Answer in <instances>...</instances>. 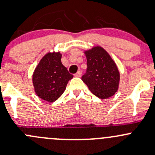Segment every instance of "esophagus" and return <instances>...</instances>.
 Instances as JSON below:
<instances>
[{
	"instance_id": "1",
	"label": "esophagus",
	"mask_w": 155,
	"mask_h": 155,
	"mask_svg": "<svg viewBox=\"0 0 155 155\" xmlns=\"http://www.w3.org/2000/svg\"><path fill=\"white\" fill-rule=\"evenodd\" d=\"M75 76H76V77H80V76H81V71H78V72L76 73V74H75Z\"/></svg>"
}]
</instances>
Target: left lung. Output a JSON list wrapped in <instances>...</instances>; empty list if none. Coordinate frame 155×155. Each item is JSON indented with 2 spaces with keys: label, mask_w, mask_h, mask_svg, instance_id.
<instances>
[{
  "label": "left lung",
  "mask_w": 155,
  "mask_h": 155,
  "mask_svg": "<svg viewBox=\"0 0 155 155\" xmlns=\"http://www.w3.org/2000/svg\"><path fill=\"white\" fill-rule=\"evenodd\" d=\"M84 54L87 68L82 80L99 98L107 99L114 95L120 82V72L114 61L99 46L86 50Z\"/></svg>",
  "instance_id": "left-lung-1"
}]
</instances>
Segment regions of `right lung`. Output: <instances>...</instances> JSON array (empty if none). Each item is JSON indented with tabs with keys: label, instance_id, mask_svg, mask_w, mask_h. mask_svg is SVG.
Wrapping results in <instances>:
<instances>
[{
	"label": "right lung",
	"instance_id": "right-lung-1",
	"mask_svg": "<svg viewBox=\"0 0 155 155\" xmlns=\"http://www.w3.org/2000/svg\"><path fill=\"white\" fill-rule=\"evenodd\" d=\"M60 52L48 53L39 61L32 74V83L38 97L49 102L59 98L73 77L61 61Z\"/></svg>",
	"mask_w": 155,
	"mask_h": 155
}]
</instances>
